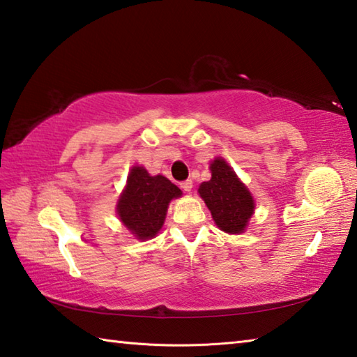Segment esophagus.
<instances>
[{
    "instance_id": "esophagus-1",
    "label": "esophagus",
    "mask_w": 357,
    "mask_h": 357,
    "mask_svg": "<svg viewBox=\"0 0 357 357\" xmlns=\"http://www.w3.org/2000/svg\"><path fill=\"white\" fill-rule=\"evenodd\" d=\"M192 187H193V183L190 179H185V181H183V183H181V189H183L184 192H190Z\"/></svg>"
}]
</instances>
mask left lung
Listing matches in <instances>:
<instances>
[{
	"mask_svg": "<svg viewBox=\"0 0 357 357\" xmlns=\"http://www.w3.org/2000/svg\"><path fill=\"white\" fill-rule=\"evenodd\" d=\"M211 172L212 178L201 184L198 192L213 222L225 232H243L255 211V199L223 159L213 160Z\"/></svg>",
	"mask_w": 357,
	"mask_h": 357,
	"instance_id": "1",
	"label": "left lung"
}]
</instances>
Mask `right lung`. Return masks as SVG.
Wrapping results in <instances>:
<instances>
[{"instance_id":"obj_1","label":"right lung","mask_w":357,"mask_h":357,"mask_svg":"<svg viewBox=\"0 0 357 357\" xmlns=\"http://www.w3.org/2000/svg\"><path fill=\"white\" fill-rule=\"evenodd\" d=\"M181 195L178 187L165 176H150L144 167H134L116 204V212L135 237L146 241L156 236L164 225L168 203Z\"/></svg>"}]
</instances>
